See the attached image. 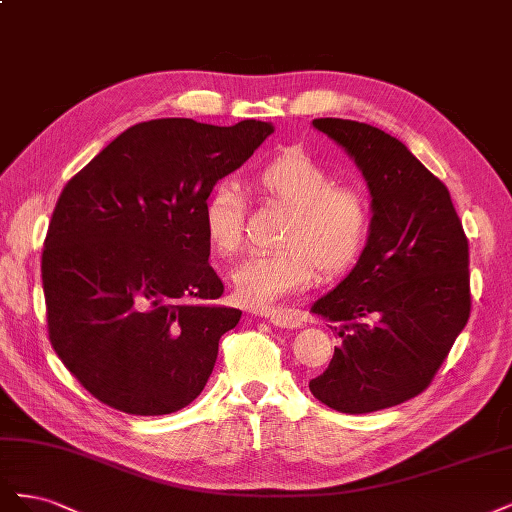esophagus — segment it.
<instances>
[{"label":"esophagus","mask_w":512,"mask_h":512,"mask_svg":"<svg viewBox=\"0 0 512 512\" xmlns=\"http://www.w3.org/2000/svg\"><path fill=\"white\" fill-rule=\"evenodd\" d=\"M265 318L273 324V327H282V329H297L303 324V320L290 312V309H269L265 312Z\"/></svg>","instance_id":"esophagus-1"}]
</instances>
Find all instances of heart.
Instances as JSON below:
<instances>
[{
	"label": "heart",
	"instance_id": "b5f03b06",
	"mask_svg": "<svg viewBox=\"0 0 512 512\" xmlns=\"http://www.w3.org/2000/svg\"><path fill=\"white\" fill-rule=\"evenodd\" d=\"M254 190L267 203L288 209L280 232V250L250 254L232 269L230 282L241 303L267 307L316 280L348 271L371 235V203L356 188H344L327 166L288 149L260 164L252 175ZM205 235L222 256L243 243L245 200L235 183L222 181L200 207Z\"/></svg>",
	"mask_w": 512,
	"mask_h": 512
}]
</instances>
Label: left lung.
<instances>
[{
    "label": "left lung",
    "mask_w": 512,
    "mask_h": 512,
    "mask_svg": "<svg viewBox=\"0 0 512 512\" xmlns=\"http://www.w3.org/2000/svg\"><path fill=\"white\" fill-rule=\"evenodd\" d=\"M344 147L371 194V235L354 269L314 305L342 346L309 391L365 414L423 393L470 318L468 239L446 185L367 123L314 119Z\"/></svg>",
    "instance_id": "8db88e82"
}]
</instances>
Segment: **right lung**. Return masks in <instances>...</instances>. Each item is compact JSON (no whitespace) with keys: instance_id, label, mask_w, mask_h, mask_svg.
<instances>
[{"instance_id":"obj_1","label":"right lung","mask_w":512,"mask_h":512,"mask_svg":"<svg viewBox=\"0 0 512 512\" xmlns=\"http://www.w3.org/2000/svg\"><path fill=\"white\" fill-rule=\"evenodd\" d=\"M273 132L151 119L121 132L61 192L42 250L49 339L102 404L158 416L205 389L241 312L215 303L200 207Z\"/></svg>"}]
</instances>
